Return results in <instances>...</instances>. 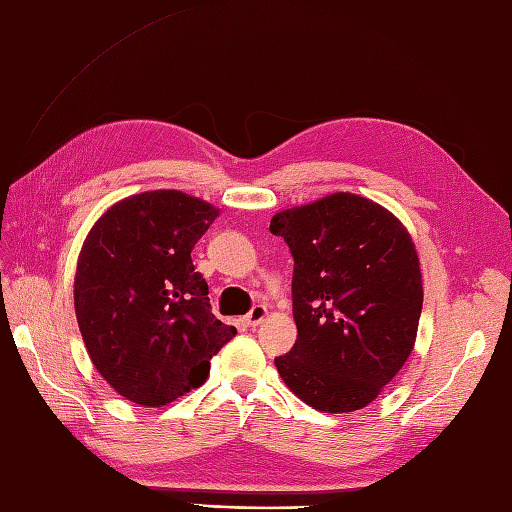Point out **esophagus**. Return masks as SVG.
<instances>
[{
  "mask_svg": "<svg viewBox=\"0 0 512 512\" xmlns=\"http://www.w3.org/2000/svg\"><path fill=\"white\" fill-rule=\"evenodd\" d=\"M265 316H267V308L262 306V303H256V306L245 314V323L250 325V327H256V325H260L262 321H265Z\"/></svg>",
  "mask_w": 512,
  "mask_h": 512,
  "instance_id": "obj_1",
  "label": "esophagus"
}]
</instances>
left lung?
<instances>
[{"label":"left lung","instance_id":"left-lung-1","mask_svg":"<svg viewBox=\"0 0 512 512\" xmlns=\"http://www.w3.org/2000/svg\"><path fill=\"white\" fill-rule=\"evenodd\" d=\"M290 247L297 342L275 357L303 403L325 413L372 403L416 342L422 275L407 228L381 204L331 193L273 215Z\"/></svg>","mask_w":512,"mask_h":512}]
</instances>
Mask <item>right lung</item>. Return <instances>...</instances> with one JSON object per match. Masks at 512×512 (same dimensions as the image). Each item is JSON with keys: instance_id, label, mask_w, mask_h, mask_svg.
<instances>
[{"instance_id": "add662e5", "label": "right lung", "mask_w": 512, "mask_h": 512, "mask_svg": "<svg viewBox=\"0 0 512 512\" xmlns=\"http://www.w3.org/2000/svg\"><path fill=\"white\" fill-rule=\"evenodd\" d=\"M217 209L176 189L116 202L92 226L75 273V314L94 368L135 405L161 407L209 377L237 329L211 312L191 262Z\"/></svg>"}]
</instances>
